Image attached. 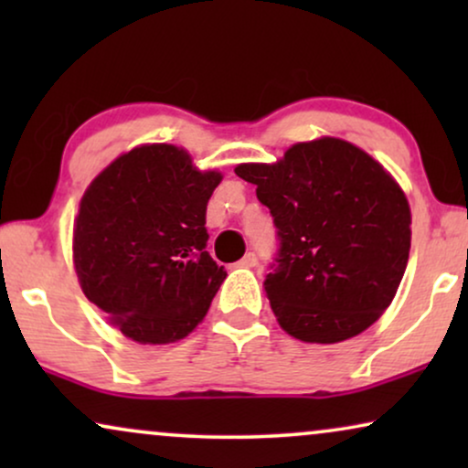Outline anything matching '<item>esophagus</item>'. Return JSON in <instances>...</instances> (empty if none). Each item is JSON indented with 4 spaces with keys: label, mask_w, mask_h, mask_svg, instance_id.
Wrapping results in <instances>:
<instances>
[{
    "label": "esophagus",
    "mask_w": 468,
    "mask_h": 468,
    "mask_svg": "<svg viewBox=\"0 0 468 468\" xmlns=\"http://www.w3.org/2000/svg\"><path fill=\"white\" fill-rule=\"evenodd\" d=\"M239 266H240V268H253V266H258V255H255V253H247L245 258H242V260L239 261Z\"/></svg>",
    "instance_id": "34e87169"
}]
</instances>
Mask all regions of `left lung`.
I'll use <instances>...</instances> for the list:
<instances>
[{"instance_id":"8db88e82","label":"left lung","mask_w":468,"mask_h":468,"mask_svg":"<svg viewBox=\"0 0 468 468\" xmlns=\"http://www.w3.org/2000/svg\"><path fill=\"white\" fill-rule=\"evenodd\" d=\"M234 172L258 187L277 228L264 290L281 328L332 345L373 325L394 300L411 249V208L392 175L330 136Z\"/></svg>"}]
</instances>
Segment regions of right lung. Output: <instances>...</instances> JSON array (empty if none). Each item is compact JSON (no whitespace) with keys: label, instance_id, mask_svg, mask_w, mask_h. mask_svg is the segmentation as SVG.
<instances>
[{"label":"right lung","instance_id":"obj_1","mask_svg":"<svg viewBox=\"0 0 468 468\" xmlns=\"http://www.w3.org/2000/svg\"><path fill=\"white\" fill-rule=\"evenodd\" d=\"M221 175L175 144H143L89 185L74 221L85 296L132 341H181L202 322L226 271L207 251V204Z\"/></svg>","mask_w":468,"mask_h":468}]
</instances>
